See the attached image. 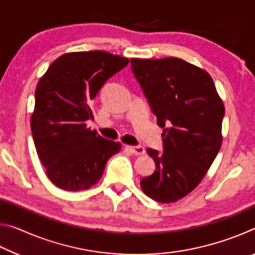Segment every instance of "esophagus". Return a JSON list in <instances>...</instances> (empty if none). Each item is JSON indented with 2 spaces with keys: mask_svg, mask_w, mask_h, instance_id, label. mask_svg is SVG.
<instances>
[{
  "mask_svg": "<svg viewBox=\"0 0 255 255\" xmlns=\"http://www.w3.org/2000/svg\"><path fill=\"white\" fill-rule=\"evenodd\" d=\"M125 148L129 150L133 155H143L145 153V148L143 146H130V145H125Z\"/></svg>",
  "mask_w": 255,
  "mask_h": 255,
  "instance_id": "esophagus-1",
  "label": "esophagus"
}]
</instances>
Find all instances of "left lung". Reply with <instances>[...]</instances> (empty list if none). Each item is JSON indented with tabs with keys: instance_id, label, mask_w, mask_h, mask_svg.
I'll list each match as a JSON object with an SVG mask.
<instances>
[{
	"instance_id": "obj_1",
	"label": "left lung",
	"mask_w": 255,
	"mask_h": 255,
	"mask_svg": "<svg viewBox=\"0 0 255 255\" xmlns=\"http://www.w3.org/2000/svg\"><path fill=\"white\" fill-rule=\"evenodd\" d=\"M130 63L163 128L164 152L146 149L156 167L140 187L155 201L175 202L200 183L217 156L225 107L208 73L183 59L131 58Z\"/></svg>"
}]
</instances>
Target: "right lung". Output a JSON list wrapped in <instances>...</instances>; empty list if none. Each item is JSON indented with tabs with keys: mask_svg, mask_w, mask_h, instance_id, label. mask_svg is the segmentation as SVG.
I'll list each match as a JSON object with an SVG mask.
<instances>
[{
	"mask_svg": "<svg viewBox=\"0 0 255 255\" xmlns=\"http://www.w3.org/2000/svg\"><path fill=\"white\" fill-rule=\"evenodd\" d=\"M129 59L102 50L75 51L55 59L34 92L31 132L48 179L66 191L89 189L101 179L119 141L86 127L92 101Z\"/></svg>",
	"mask_w": 255,
	"mask_h": 255,
	"instance_id": "1",
	"label": "right lung"
}]
</instances>
